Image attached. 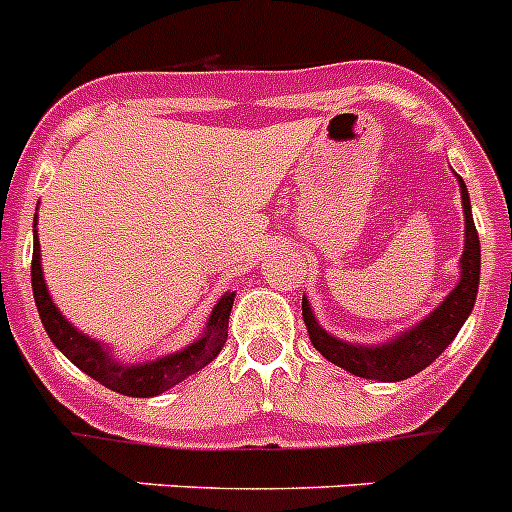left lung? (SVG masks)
<instances>
[{"label": "left lung", "instance_id": "8db88e82", "mask_svg": "<svg viewBox=\"0 0 512 512\" xmlns=\"http://www.w3.org/2000/svg\"><path fill=\"white\" fill-rule=\"evenodd\" d=\"M461 205H464V253H461V279L451 289L446 300L428 315L413 325L410 330L395 336L387 343L377 346H359V343H346L341 338L330 336L318 325L307 297H302V318H305L307 333H310L312 346L330 364L341 366L346 372L364 379H379V382H400L413 374L423 372L425 366L433 364L443 354L461 330L464 320L472 312L479 289V235L472 220V205H469V192L459 176Z\"/></svg>", "mask_w": 512, "mask_h": 512}]
</instances>
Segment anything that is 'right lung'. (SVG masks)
Here are the masks:
<instances>
[{"label":"right lung","instance_id":"right-lung-1","mask_svg":"<svg viewBox=\"0 0 512 512\" xmlns=\"http://www.w3.org/2000/svg\"><path fill=\"white\" fill-rule=\"evenodd\" d=\"M38 217V215H35ZM33 266H30V277H33V295L38 305V315L43 320V328L48 333L56 348L81 372L97 379L107 390L120 392L128 397H153L161 392L171 390L174 384L184 382L194 372H200L220 354V348L228 341V320L230 307H233V292L223 295L212 307L207 328L202 338L189 343L187 348L176 351V354L164 356V359L146 361V364H120L112 359V351L104 343L84 336L76 325L63 318L56 302L48 295L45 287L43 269H40V241L38 230H33Z\"/></svg>","mask_w":512,"mask_h":512}]
</instances>
